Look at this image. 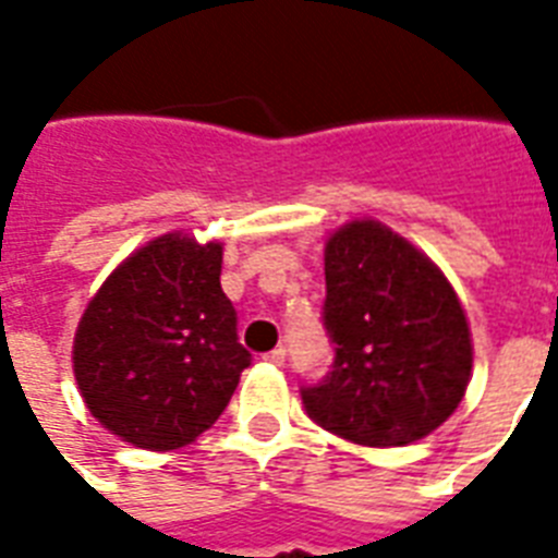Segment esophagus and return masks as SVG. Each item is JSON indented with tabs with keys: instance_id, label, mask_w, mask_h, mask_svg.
Returning <instances> with one entry per match:
<instances>
[{
	"instance_id": "obj_1",
	"label": "esophagus",
	"mask_w": 558,
	"mask_h": 558,
	"mask_svg": "<svg viewBox=\"0 0 558 558\" xmlns=\"http://www.w3.org/2000/svg\"><path fill=\"white\" fill-rule=\"evenodd\" d=\"M266 362H269V365H283V362H287V348H275V350H269V353H266Z\"/></svg>"
}]
</instances>
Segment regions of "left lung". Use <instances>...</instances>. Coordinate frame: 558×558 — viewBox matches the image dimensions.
<instances>
[{"mask_svg": "<svg viewBox=\"0 0 558 558\" xmlns=\"http://www.w3.org/2000/svg\"><path fill=\"white\" fill-rule=\"evenodd\" d=\"M324 278L332 365L301 385L306 414L359 446L432 434L460 405L472 373L469 324L449 280L373 219L327 240Z\"/></svg>", "mask_w": 558, "mask_h": 558, "instance_id": "8db88e82", "label": "left lung"}]
</instances>
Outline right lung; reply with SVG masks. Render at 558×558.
Masks as SVG:
<instances>
[{"label":"right lung","instance_id":"add662e5","mask_svg":"<svg viewBox=\"0 0 558 558\" xmlns=\"http://www.w3.org/2000/svg\"><path fill=\"white\" fill-rule=\"evenodd\" d=\"M222 245L165 234L126 257L74 336V379L98 423L138 449L187 446L217 423L252 353L219 287Z\"/></svg>","mask_w":558,"mask_h":558}]
</instances>
